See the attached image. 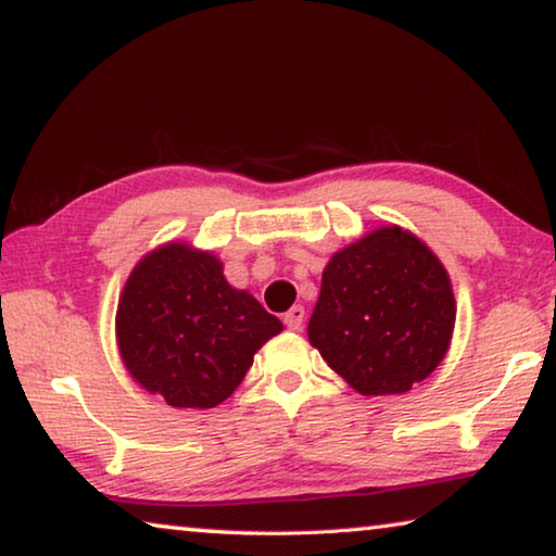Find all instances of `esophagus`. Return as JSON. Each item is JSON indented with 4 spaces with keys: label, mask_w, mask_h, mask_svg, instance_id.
I'll return each instance as SVG.
<instances>
[{
    "label": "esophagus",
    "mask_w": 556,
    "mask_h": 556,
    "mask_svg": "<svg viewBox=\"0 0 556 556\" xmlns=\"http://www.w3.org/2000/svg\"><path fill=\"white\" fill-rule=\"evenodd\" d=\"M304 318H306L304 306H291L289 312L285 314V324H287L289 331H301V326H304Z\"/></svg>",
    "instance_id": "34e87169"
}]
</instances>
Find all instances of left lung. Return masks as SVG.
I'll return each mask as SVG.
<instances>
[{"instance_id": "1", "label": "left lung", "mask_w": 556, "mask_h": 556, "mask_svg": "<svg viewBox=\"0 0 556 556\" xmlns=\"http://www.w3.org/2000/svg\"><path fill=\"white\" fill-rule=\"evenodd\" d=\"M454 324L444 265L417 235L388 225L328 262L308 341L355 392L380 397L429 378Z\"/></svg>"}]
</instances>
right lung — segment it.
Returning a JSON list of instances; mask_svg holds the SVG:
<instances>
[{
  "label": "right lung",
  "mask_w": 556,
  "mask_h": 556,
  "mask_svg": "<svg viewBox=\"0 0 556 556\" xmlns=\"http://www.w3.org/2000/svg\"><path fill=\"white\" fill-rule=\"evenodd\" d=\"M115 331L122 363L147 392L176 409H211L230 397L281 321L232 289L211 252L166 242L131 269Z\"/></svg>",
  "instance_id": "obj_1"
}]
</instances>
